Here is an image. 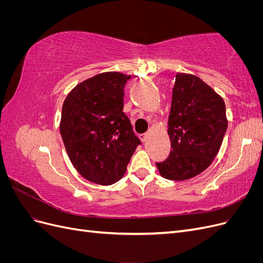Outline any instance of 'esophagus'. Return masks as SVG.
Here are the masks:
<instances>
[{"label": "esophagus", "instance_id": "34e87169", "mask_svg": "<svg viewBox=\"0 0 263 263\" xmlns=\"http://www.w3.org/2000/svg\"><path fill=\"white\" fill-rule=\"evenodd\" d=\"M139 138L141 139L142 142H146L147 139H148V134H141V135H139Z\"/></svg>", "mask_w": 263, "mask_h": 263}]
</instances>
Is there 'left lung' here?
<instances>
[{"mask_svg": "<svg viewBox=\"0 0 263 263\" xmlns=\"http://www.w3.org/2000/svg\"><path fill=\"white\" fill-rule=\"evenodd\" d=\"M225 102L198 77L176 76L169 115L171 153L157 162L161 176L183 181L208 169L227 130Z\"/></svg>", "mask_w": 263, "mask_h": 263, "instance_id": "obj_1", "label": "left lung"}]
</instances>
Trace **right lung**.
<instances>
[{"mask_svg": "<svg viewBox=\"0 0 263 263\" xmlns=\"http://www.w3.org/2000/svg\"><path fill=\"white\" fill-rule=\"evenodd\" d=\"M130 76L105 72L78 84L62 105L60 134L71 162L83 178L101 185L121 180L141 145L123 112Z\"/></svg>", "mask_w": 263, "mask_h": 263, "instance_id": "right-lung-1", "label": "right lung"}]
</instances>
